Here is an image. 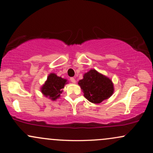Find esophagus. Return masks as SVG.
<instances>
[{
    "mask_svg": "<svg viewBox=\"0 0 153 153\" xmlns=\"http://www.w3.org/2000/svg\"><path fill=\"white\" fill-rule=\"evenodd\" d=\"M70 80H71V82H72L73 83H76V79H75L74 77H71V78H70Z\"/></svg>",
    "mask_w": 153,
    "mask_h": 153,
    "instance_id": "1",
    "label": "esophagus"
}]
</instances>
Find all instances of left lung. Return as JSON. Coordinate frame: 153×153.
Here are the masks:
<instances>
[{"label": "left lung", "instance_id": "8db88e82", "mask_svg": "<svg viewBox=\"0 0 153 153\" xmlns=\"http://www.w3.org/2000/svg\"><path fill=\"white\" fill-rule=\"evenodd\" d=\"M78 85L84 93V96L89 102L98 104L110 98L114 91V84L110 78L95 69L85 73Z\"/></svg>", "mask_w": 153, "mask_h": 153}]
</instances>
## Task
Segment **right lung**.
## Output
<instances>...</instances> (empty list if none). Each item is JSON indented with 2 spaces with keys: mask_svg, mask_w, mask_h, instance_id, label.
Here are the masks:
<instances>
[{
  "mask_svg": "<svg viewBox=\"0 0 153 153\" xmlns=\"http://www.w3.org/2000/svg\"><path fill=\"white\" fill-rule=\"evenodd\" d=\"M67 79L57 76L51 73L48 75L47 79L41 87V92L45 97L51 100H56L60 97L64 86L67 84Z\"/></svg>",
  "mask_w": 153,
  "mask_h": 153,
  "instance_id": "obj_1",
  "label": "right lung"
}]
</instances>
